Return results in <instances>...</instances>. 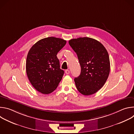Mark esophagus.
<instances>
[{
	"label": "esophagus",
	"mask_w": 134,
	"mask_h": 134,
	"mask_svg": "<svg viewBox=\"0 0 134 134\" xmlns=\"http://www.w3.org/2000/svg\"><path fill=\"white\" fill-rule=\"evenodd\" d=\"M65 72H66V74H69L70 73V71L69 70H66Z\"/></svg>",
	"instance_id": "34e87169"
}]
</instances>
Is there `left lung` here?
<instances>
[{
    "label": "left lung",
    "mask_w": 134,
    "mask_h": 134,
    "mask_svg": "<svg viewBox=\"0 0 134 134\" xmlns=\"http://www.w3.org/2000/svg\"><path fill=\"white\" fill-rule=\"evenodd\" d=\"M69 44L77 54L81 67V74L74 79L76 88L84 95L95 93L104 85L109 75L107 50L99 41L87 37L71 39Z\"/></svg>",
    "instance_id": "1"
}]
</instances>
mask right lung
Returning a JSON list of instances; mask_svg holds the SVG:
<instances>
[{"label": "right lung", "mask_w": 134, "mask_h": 134, "mask_svg": "<svg viewBox=\"0 0 134 134\" xmlns=\"http://www.w3.org/2000/svg\"><path fill=\"white\" fill-rule=\"evenodd\" d=\"M66 41L48 37L35 43L26 58V71L32 86L39 92L48 94L54 91L61 81L64 71L60 69L58 52Z\"/></svg>", "instance_id": "obj_1"}]
</instances>
